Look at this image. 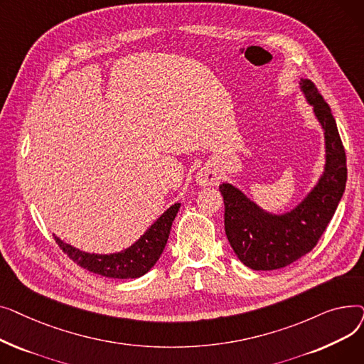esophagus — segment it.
Masks as SVG:
<instances>
[{
  "instance_id": "obj_1",
  "label": "esophagus",
  "mask_w": 364,
  "mask_h": 364,
  "mask_svg": "<svg viewBox=\"0 0 364 364\" xmlns=\"http://www.w3.org/2000/svg\"><path fill=\"white\" fill-rule=\"evenodd\" d=\"M220 180V174L214 165H205L199 169L198 176H196V181L199 186H214L217 184V181Z\"/></svg>"
}]
</instances>
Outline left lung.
<instances>
[{"label": "left lung", "mask_w": 364, "mask_h": 364, "mask_svg": "<svg viewBox=\"0 0 364 364\" xmlns=\"http://www.w3.org/2000/svg\"><path fill=\"white\" fill-rule=\"evenodd\" d=\"M305 99L324 129L326 165L316 187L291 213L262 211L239 188L224 183V228L237 258L252 270H277L292 264L317 245L331 223L347 183V158L329 105L314 82L301 80Z\"/></svg>", "instance_id": "1"}]
</instances>
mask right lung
<instances>
[{
  "mask_svg": "<svg viewBox=\"0 0 364 364\" xmlns=\"http://www.w3.org/2000/svg\"><path fill=\"white\" fill-rule=\"evenodd\" d=\"M180 209V203L169 206L166 211L151 224L149 230L122 252L110 255L87 254L55 237L60 250L82 269L112 279H136L146 274L156 264L165 250L171 225Z\"/></svg>",
  "mask_w": 364,
  "mask_h": 364,
  "instance_id": "1",
  "label": "right lung"
}]
</instances>
